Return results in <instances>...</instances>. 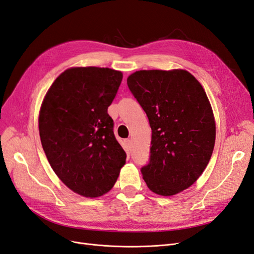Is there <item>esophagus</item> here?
<instances>
[{"label":"esophagus","mask_w":254,"mask_h":254,"mask_svg":"<svg viewBox=\"0 0 254 254\" xmlns=\"http://www.w3.org/2000/svg\"><path fill=\"white\" fill-rule=\"evenodd\" d=\"M124 143H125V146H126V148H127V149H130V148H131V145H132L131 140H130V139H126V140L124 141Z\"/></svg>","instance_id":"1"}]
</instances>
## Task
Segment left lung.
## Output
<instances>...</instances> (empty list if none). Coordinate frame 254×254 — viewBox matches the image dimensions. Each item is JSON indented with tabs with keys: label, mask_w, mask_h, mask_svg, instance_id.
<instances>
[{
	"label": "left lung",
	"mask_w": 254,
	"mask_h": 254,
	"mask_svg": "<svg viewBox=\"0 0 254 254\" xmlns=\"http://www.w3.org/2000/svg\"><path fill=\"white\" fill-rule=\"evenodd\" d=\"M127 84L151 128L143 179L158 195L181 193L201 176L214 149L216 124L205 91L182 68L136 71Z\"/></svg>",
	"instance_id": "8db88e82"
}]
</instances>
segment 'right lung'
<instances>
[{"label":"right lung","instance_id":"add662e5","mask_svg":"<svg viewBox=\"0 0 254 254\" xmlns=\"http://www.w3.org/2000/svg\"><path fill=\"white\" fill-rule=\"evenodd\" d=\"M122 79L121 71L109 67H70L41 104L38 122L45 156L58 178L80 196L108 193L126 163L107 113Z\"/></svg>","mask_w":254,"mask_h":254}]
</instances>
